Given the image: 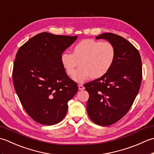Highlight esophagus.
Listing matches in <instances>:
<instances>
[{
    "label": "esophagus",
    "instance_id": "34e87169",
    "mask_svg": "<svg viewBox=\"0 0 154 154\" xmlns=\"http://www.w3.org/2000/svg\"><path fill=\"white\" fill-rule=\"evenodd\" d=\"M78 87H79V89L81 90V91H83V90L85 89V87L82 84H79V86H78Z\"/></svg>",
    "mask_w": 154,
    "mask_h": 154
}]
</instances>
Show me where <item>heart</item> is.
<instances>
[{
	"label": "heart",
	"mask_w": 154,
	"mask_h": 154,
	"mask_svg": "<svg viewBox=\"0 0 154 154\" xmlns=\"http://www.w3.org/2000/svg\"><path fill=\"white\" fill-rule=\"evenodd\" d=\"M116 55V49L110 42L86 39L74 45L72 54L63 52L61 61L70 76H73L80 63L81 66L75 72L73 79L81 83L91 76L97 79L105 75L112 68Z\"/></svg>",
	"instance_id": "b5f03b06"
}]
</instances>
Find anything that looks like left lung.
Instances as JSON below:
<instances>
[{"mask_svg": "<svg viewBox=\"0 0 154 154\" xmlns=\"http://www.w3.org/2000/svg\"><path fill=\"white\" fill-rule=\"evenodd\" d=\"M96 38L112 43L116 51L110 70L84 85L89 94L88 115L94 123L107 126L118 122L131 108L141 85L142 61L138 50L122 36L104 33Z\"/></svg>", "mask_w": 154, "mask_h": 154, "instance_id": "obj_1", "label": "left lung"}]
</instances>
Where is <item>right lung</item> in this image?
I'll list each match as a JSON object with an SVG mask.
<instances>
[{"instance_id":"obj_1","label":"right lung","mask_w":154,"mask_h":154,"mask_svg":"<svg viewBox=\"0 0 154 154\" xmlns=\"http://www.w3.org/2000/svg\"><path fill=\"white\" fill-rule=\"evenodd\" d=\"M77 36L42 32L19 48L12 71L16 93L26 112L44 125H54L66 115L68 101L78 87L68 77L61 55Z\"/></svg>"}]
</instances>
